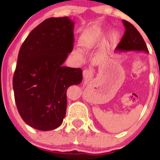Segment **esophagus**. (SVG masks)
I'll return each instance as SVG.
<instances>
[{"mask_svg":"<svg viewBox=\"0 0 160 160\" xmlns=\"http://www.w3.org/2000/svg\"><path fill=\"white\" fill-rule=\"evenodd\" d=\"M92 74H93V72L90 70H84L83 71V76L85 80H90L92 77Z\"/></svg>","mask_w":160,"mask_h":160,"instance_id":"34e87169","label":"esophagus"}]
</instances>
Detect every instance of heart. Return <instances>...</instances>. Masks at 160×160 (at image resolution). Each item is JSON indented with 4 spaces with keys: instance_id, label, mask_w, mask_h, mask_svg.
<instances>
[{
    "instance_id": "b5f03b06",
    "label": "heart",
    "mask_w": 160,
    "mask_h": 160,
    "mask_svg": "<svg viewBox=\"0 0 160 160\" xmlns=\"http://www.w3.org/2000/svg\"><path fill=\"white\" fill-rule=\"evenodd\" d=\"M101 38V32L99 30H91L86 32L81 37L80 39V45L82 48L85 50L92 49L95 45H97L99 42V38ZM76 55L78 59H82V54L80 51L77 50L75 52Z\"/></svg>"
}]
</instances>
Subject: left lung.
Here are the masks:
<instances>
[{
	"label": "left lung",
	"instance_id": "1",
	"mask_svg": "<svg viewBox=\"0 0 160 160\" xmlns=\"http://www.w3.org/2000/svg\"><path fill=\"white\" fill-rule=\"evenodd\" d=\"M125 32L116 49L119 51H143L149 52L147 46L141 34L133 25L127 21H122Z\"/></svg>",
	"mask_w": 160,
	"mask_h": 160
}]
</instances>
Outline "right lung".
I'll list each match as a JSON object with an SVG mask.
<instances>
[{
  "mask_svg": "<svg viewBox=\"0 0 160 160\" xmlns=\"http://www.w3.org/2000/svg\"><path fill=\"white\" fill-rule=\"evenodd\" d=\"M74 22L49 18L35 27L21 46L13 77L18 111L40 131L58 128L66 115L67 90L83 79L80 68L62 67L73 49Z\"/></svg>",
  "mask_w": 160,
  "mask_h": 160,
  "instance_id": "right-lung-1",
  "label": "right lung"
}]
</instances>
